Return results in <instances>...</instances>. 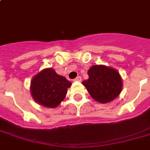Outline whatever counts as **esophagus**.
I'll return each instance as SVG.
<instances>
[{
	"instance_id": "obj_1",
	"label": "esophagus",
	"mask_w": 150,
	"mask_h": 150,
	"mask_svg": "<svg viewBox=\"0 0 150 150\" xmlns=\"http://www.w3.org/2000/svg\"><path fill=\"white\" fill-rule=\"evenodd\" d=\"M81 80H82L81 76H77V77L75 78V79H74V81H75V82H81Z\"/></svg>"
}]
</instances>
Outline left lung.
<instances>
[{"label": "left lung", "instance_id": "8db88e82", "mask_svg": "<svg viewBox=\"0 0 150 150\" xmlns=\"http://www.w3.org/2000/svg\"><path fill=\"white\" fill-rule=\"evenodd\" d=\"M88 75L89 79L82 83L96 101L103 103L110 102L121 92V78L114 68L94 65L89 68Z\"/></svg>", "mask_w": 150, "mask_h": 150}]
</instances>
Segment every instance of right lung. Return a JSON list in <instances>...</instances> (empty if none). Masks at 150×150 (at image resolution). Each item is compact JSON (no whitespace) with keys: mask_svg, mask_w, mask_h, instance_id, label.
<instances>
[{"mask_svg":"<svg viewBox=\"0 0 150 150\" xmlns=\"http://www.w3.org/2000/svg\"><path fill=\"white\" fill-rule=\"evenodd\" d=\"M71 83L57 75L51 68H46L31 82V93L36 102L44 107L54 108L64 99Z\"/></svg>","mask_w":150,"mask_h":150,"instance_id":"1","label":"right lung"}]
</instances>
